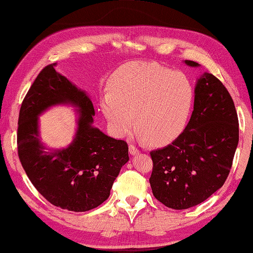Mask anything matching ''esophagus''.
Instances as JSON below:
<instances>
[{"instance_id":"obj_1","label":"esophagus","mask_w":253,"mask_h":253,"mask_svg":"<svg viewBox=\"0 0 253 253\" xmlns=\"http://www.w3.org/2000/svg\"><path fill=\"white\" fill-rule=\"evenodd\" d=\"M129 153H130L131 156H133V155H138V153H139V149H138V148H137L136 146L129 145Z\"/></svg>"}]
</instances>
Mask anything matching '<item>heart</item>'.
<instances>
[{
    "label": "heart",
    "mask_w": 253,
    "mask_h": 253,
    "mask_svg": "<svg viewBox=\"0 0 253 253\" xmlns=\"http://www.w3.org/2000/svg\"><path fill=\"white\" fill-rule=\"evenodd\" d=\"M194 103L185 74L155 63H132L115 73L102 98V112L116 136L131 129L135 115L142 140L161 145L184 129Z\"/></svg>",
    "instance_id": "heart-1"
}]
</instances>
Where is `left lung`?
Instances as JSON below:
<instances>
[{"label":"left lung","instance_id":"left-lung-1","mask_svg":"<svg viewBox=\"0 0 253 253\" xmlns=\"http://www.w3.org/2000/svg\"><path fill=\"white\" fill-rule=\"evenodd\" d=\"M194 93L185 129L170 145L150 152L153 196L173 210L199 205L224 185L239 141L238 116L224 84L205 72Z\"/></svg>","mask_w":253,"mask_h":253}]
</instances>
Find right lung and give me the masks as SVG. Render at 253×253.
<instances>
[{"label":"right lung","mask_w":253,"mask_h":253,"mask_svg":"<svg viewBox=\"0 0 253 253\" xmlns=\"http://www.w3.org/2000/svg\"><path fill=\"white\" fill-rule=\"evenodd\" d=\"M56 64L42 69L22 103L18 157L28 179L49 203L62 210L86 211L108 199L114 181L129 160L128 145L93 127L95 112L90 97L57 72ZM59 103L79 108L77 132L67 148L47 152L40 142L38 116Z\"/></svg>","instance_id":"1"}]
</instances>
